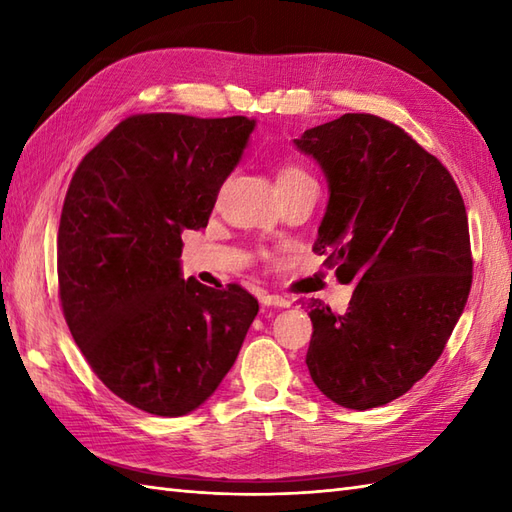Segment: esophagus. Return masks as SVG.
<instances>
[{
	"instance_id": "1",
	"label": "esophagus",
	"mask_w": 512,
	"mask_h": 512,
	"mask_svg": "<svg viewBox=\"0 0 512 512\" xmlns=\"http://www.w3.org/2000/svg\"><path fill=\"white\" fill-rule=\"evenodd\" d=\"M262 303H264V306L290 308V299H286V297H281V295H268V292H264V295H262Z\"/></svg>"
}]
</instances>
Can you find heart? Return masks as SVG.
I'll return each instance as SVG.
<instances>
[{
	"mask_svg": "<svg viewBox=\"0 0 512 512\" xmlns=\"http://www.w3.org/2000/svg\"><path fill=\"white\" fill-rule=\"evenodd\" d=\"M301 178H308V173L301 171L299 167L286 165V167H281V169L277 171V184H279V187H284V184H290V182L301 180Z\"/></svg>",
	"mask_w": 512,
	"mask_h": 512,
	"instance_id": "heart-1",
	"label": "heart"
}]
</instances>
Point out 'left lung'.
Instances as JSON below:
<instances>
[{
    "mask_svg": "<svg viewBox=\"0 0 512 512\" xmlns=\"http://www.w3.org/2000/svg\"><path fill=\"white\" fill-rule=\"evenodd\" d=\"M295 145L330 189L312 250L341 284H356L345 314L308 306L306 365L336 405H387L438 361L469 299L464 200L436 156L374 114H343Z\"/></svg>",
    "mask_w": 512,
    "mask_h": 512,
    "instance_id": "8db88e82",
    "label": "left lung"
}]
</instances>
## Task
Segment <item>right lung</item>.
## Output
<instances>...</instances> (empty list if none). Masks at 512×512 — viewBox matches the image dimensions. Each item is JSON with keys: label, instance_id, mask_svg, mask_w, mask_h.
I'll return each mask as SVG.
<instances>
[{"label": "right lung", "instance_id": "add662e5", "mask_svg": "<svg viewBox=\"0 0 512 512\" xmlns=\"http://www.w3.org/2000/svg\"><path fill=\"white\" fill-rule=\"evenodd\" d=\"M253 118L136 114L76 167L65 193L57 273L72 339L129 405L176 418L220 387L259 303L182 279V231L209 222L242 160Z\"/></svg>", "mask_w": 512, "mask_h": 512}]
</instances>
